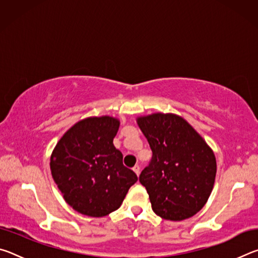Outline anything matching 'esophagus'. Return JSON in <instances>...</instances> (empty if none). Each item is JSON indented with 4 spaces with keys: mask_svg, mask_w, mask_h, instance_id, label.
Listing matches in <instances>:
<instances>
[{
    "mask_svg": "<svg viewBox=\"0 0 258 258\" xmlns=\"http://www.w3.org/2000/svg\"><path fill=\"white\" fill-rule=\"evenodd\" d=\"M133 171H134L135 174H137V175L139 176V175H140V166H139V165H135L134 167H133Z\"/></svg>",
    "mask_w": 258,
    "mask_h": 258,
    "instance_id": "34e87169",
    "label": "esophagus"
}]
</instances>
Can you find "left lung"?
Returning <instances> with one entry per match:
<instances>
[{"mask_svg": "<svg viewBox=\"0 0 258 258\" xmlns=\"http://www.w3.org/2000/svg\"><path fill=\"white\" fill-rule=\"evenodd\" d=\"M152 151L140 174L152 211L161 218L182 221L207 203L216 176L213 150L192 126L174 113L138 117Z\"/></svg>", "mask_w": 258, "mask_h": 258, "instance_id": "1", "label": "left lung"}]
</instances>
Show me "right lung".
<instances>
[{"instance_id": "right-lung-1", "label": "right lung", "mask_w": 258, "mask_h": 258, "mask_svg": "<svg viewBox=\"0 0 258 258\" xmlns=\"http://www.w3.org/2000/svg\"><path fill=\"white\" fill-rule=\"evenodd\" d=\"M118 128L113 117H89L72 126L52 151V177L66 203L83 215L102 217L118 209L138 181L112 143Z\"/></svg>"}]
</instances>
